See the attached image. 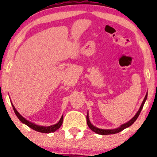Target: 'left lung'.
I'll return each instance as SVG.
<instances>
[{
    "label": "left lung",
    "instance_id": "left-lung-1",
    "mask_svg": "<svg viewBox=\"0 0 157 157\" xmlns=\"http://www.w3.org/2000/svg\"><path fill=\"white\" fill-rule=\"evenodd\" d=\"M147 92L146 94V95H145V98H144L143 101H142V104H141V106H140V109H139V111L136 112V114H135V116L133 117L131 120H129L128 122H125V123L122 124L120 126V127L117 128H113V129H102V128H99L97 127H95L94 125H93L91 123V122H90L89 120V112L87 113V116H86V120H87V124L88 125H89V128L91 129V131H93L94 132H95L96 134H100V135H108V134H117V133H119L120 132V131H123L124 129L130 127V126L132 125L134 122L136 121V119L138 118L139 115H140V112H141L142 108H143V105L144 104H145V101H146L147 100Z\"/></svg>",
    "mask_w": 157,
    "mask_h": 157
}]
</instances>
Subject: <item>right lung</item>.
Returning a JSON list of instances; mask_svg holds the SVG:
<instances>
[{
    "instance_id": "add662e5",
    "label": "right lung",
    "mask_w": 157,
    "mask_h": 157,
    "mask_svg": "<svg viewBox=\"0 0 157 157\" xmlns=\"http://www.w3.org/2000/svg\"><path fill=\"white\" fill-rule=\"evenodd\" d=\"M12 108H13L14 111H15L16 116L17 117V118L19 119L20 121L21 122H23V124L26 125L27 126H29V128H31L32 129L35 130L36 131H38V132H41V133H46V134H49V133H52V132H55L62 125L63 123V116L61 117L60 120H59V122L55 124V125H52L50 126H41V125H36V124L33 123V122H29V120H27L26 119H25L21 114H20L18 111L16 110V109L15 108V106L13 105L12 102Z\"/></svg>"
}]
</instances>
